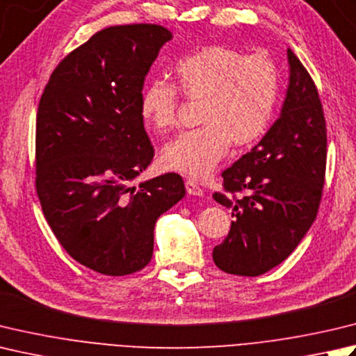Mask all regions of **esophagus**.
Here are the masks:
<instances>
[{
  "instance_id": "esophagus-1",
  "label": "esophagus",
  "mask_w": 356,
  "mask_h": 356,
  "mask_svg": "<svg viewBox=\"0 0 356 356\" xmlns=\"http://www.w3.org/2000/svg\"><path fill=\"white\" fill-rule=\"evenodd\" d=\"M185 188H186V193L190 194V196H202V194H204V190H202V188L196 182H194V180L188 179L185 182Z\"/></svg>"
}]
</instances>
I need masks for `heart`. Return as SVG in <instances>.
I'll return each instance as SVG.
<instances>
[{
  "label": "heart",
  "instance_id": "1",
  "mask_svg": "<svg viewBox=\"0 0 356 356\" xmlns=\"http://www.w3.org/2000/svg\"><path fill=\"white\" fill-rule=\"evenodd\" d=\"M174 72L186 99L202 102V127L180 132L163 146L160 162L165 168L202 179L227 154L229 142L248 146L266 134L280 92V74L267 55L207 46L180 60ZM177 100L172 83L152 80L142 92V117L156 131L170 129L176 123Z\"/></svg>",
  "mask_w": 356,
  "mask_h": 356
}]
</instances>
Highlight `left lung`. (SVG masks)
<instances>
[{
  "label": "left lung",
  "mask_w": 356,
  "mask_h": 356,
  "mask_svg": "<svg viewBox=\"0 0 356 356\" xmlns=\"http://www.w3.org/2000/svg\"><path fill=\"white\" fill-rule=\"evenodd\" d=\"M290 79L281 114L254 148L224 172L225 193L213 199L232 210V228L213 250L222 271L259 276L287 259L309 232L321 202L327 132L318 90L287 49ZM242 192V198L234 194Z\"/></svg>",
  "instance_id": "1"
}]
</instances>
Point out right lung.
Masks as SVG:
<instances>
[{"instance_id":"right-lung-1","label":"right lung","mask_w":356,"mask_h":356,"mask_svg":"<svg viewBox=\"0 0 356 356\" xmlns=\"http://www.w3.org/2000/svg\"><path fill=\"white\" fill-rule=\"evenodd\" d=\"M172 33L111 26L61 60L37 114V194L49 227L76 262L124 276L148 266L154 227L185 196L176 172L132 182L154 148L143 127L145 76Z\"/></svg>"}]
</instances>
